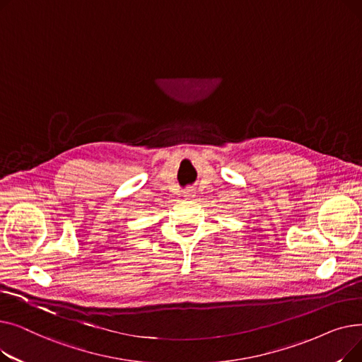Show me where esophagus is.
Returning a JSON list of instances; mask_svg holds the SVG:
<instances>
[{
  "mask_svg": "<svg viewBox=\"0 0 362 362\" xmlns=\"http://www.w3.org/2000/svg\"><path fill=\"white\" fill-rule=\"evenodd\" d=\"M183 197H185V198H194V197H195L194 189H192V187H186L185 191H183Z\"/></svg>",
  "mask_w": 362,
  "mask_h": 362,
  "instance_id": "1",
  "label": "esophagus"
}]
</instances>
